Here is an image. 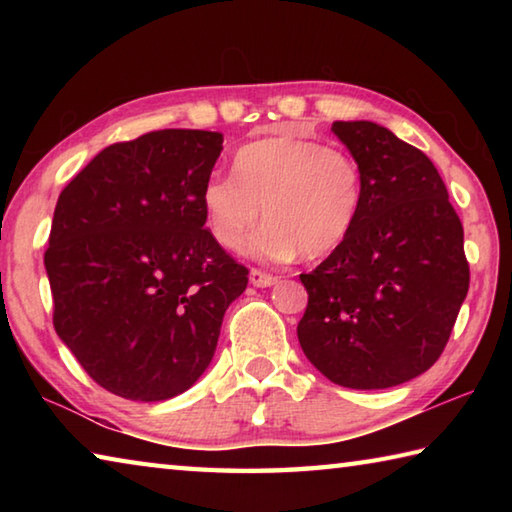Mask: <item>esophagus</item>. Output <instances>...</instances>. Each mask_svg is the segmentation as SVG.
Returning <instances> with one entry per match:
<instances>
[{
    "label": "esophagus",
    "mask_w": 512,
    "mask_h": 512,
    "mask_svg": "<svg viewBox=\"0 0 512 512\" xmlns=\"http://www.w3.org/2000/svg\"><path fill=\"white\" fill-rule=\"evenodd\" d=\"M275 282H277V277L271 275V273L259 271V268H253V271H250V284H253V287H257V289L273 287Z\"/></svg>",
    "instance_id": "obj_1"
}]
</instances>
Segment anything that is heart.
Instances as JSON below:
<instances>
[{
	"instance_id": "1",
	"label": "heart",
	"mask_w": 512,
	"mask_h": 512,
	"mask_svg": "<svg viewBox=\"0 0 512 512\" xmlns=\"http://www.w3.org/2000/svg\"><path fill=\"white\" fill-rule=\"evenodd\" d=\"M363 178L348 151L309 137L273 135L235 153V173H212L201 207L216 244L239 250L264 212L248 253L264 262H316L339 250L357 223Z\"/></svg>"
}]
</instances>
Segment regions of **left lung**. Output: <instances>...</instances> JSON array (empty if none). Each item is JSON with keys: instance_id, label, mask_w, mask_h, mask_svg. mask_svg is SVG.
Listing matches in <instances>:
<instances>
[{"instance_id": "obj_1", "label": "left lung", "mask_w": 512, "mask_h": 512, "mask_svg": "<svg viewBox=\"0 0 512 512\" xmlns=\"http://www.w3.org/2000/svg\"><path fill=\"white\" fill-rule=\"evenodd\" d=\"M363 178L361 214L316 271L298 341L316 370L377 391L422 375L443 354L470 289L463 225L433 162L372 121H334Z\"/></svg>"}]
</instances>
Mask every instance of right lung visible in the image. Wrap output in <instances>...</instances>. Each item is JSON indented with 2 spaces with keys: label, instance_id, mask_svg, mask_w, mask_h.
Masks as SVG:
<instances>
[{
  "label": "right lung",
  "instance_id": "right-lung-1",
  "mask_svg": "<svg viewBox=\"0 0 512 512\" xmlns=\"http://www.w3.org/2000/svg\"><path fill=\"white\" fill-rule=\"evenodd\" d=\"M223 135L167 128L94 155L58 196L45 268L54 327L83 370L135 402L185 393L248 284L205 230Z\"/></svg>",
  "mask_w": 512,
  "mask_h": 512
}]
</instances>
